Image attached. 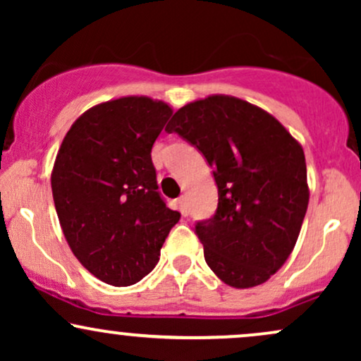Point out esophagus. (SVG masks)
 I'll list each match as a JSON object with an SVG mask.
<instances>
[{
	"label": "esophagus",
	"mask_w": 361,
	"mask_h": 361,
	"mask_svg": "<svg viewBox=\"0 0 361 361\" xmlns=\"http://www.w3.org/2000/svg\"><path fill=\"white\" fill-rule=\"evenodd\" d=\"M178 207H180V212L183 217L190 214V209H188V204H186V198L185 197H180L178 198Z\"/></svg>",
	"instance_id": "34e87169"
}]
</instances>
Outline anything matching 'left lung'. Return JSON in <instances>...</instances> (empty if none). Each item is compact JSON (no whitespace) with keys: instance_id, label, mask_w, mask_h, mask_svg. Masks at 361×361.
<instances>
[{"instance_id":"left-lung-1","label":"left lung","mask_w":361,"mask_h":361,"mask_svg":"<svg viewBox=\"0 0 361 361\" xmlns=\"http://www.w3.org/2000/svg\"><path fill=\"white\" fill-rule=\"evenodd\" d=\"M214 169L219 205L195 226L207 264L224 283H264L288 259L309 205L304 149L259 106L212 94L181 106L166 126Z\"/></svg>"}]
</instances>
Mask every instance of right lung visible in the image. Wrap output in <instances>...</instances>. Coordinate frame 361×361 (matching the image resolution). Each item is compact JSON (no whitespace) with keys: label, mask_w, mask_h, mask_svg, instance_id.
I'll return each instance as SVG.
<instances>
[{"label":"right lung","mask_w":361,"mask_h":361,"mask_svg":"<svg viewBox=\"0 0 361 361\" xmlns=\"http://www.w3.org/2000/svg\"><path fill=\"white\" fill-rule=\"evenodd\" d=\"M173 110L123 97L86 110L62 140L51 185L62 233L91 275L114 287L152 271L180 212L157 192L151 149Z\"/></svg>","instance_id":"add662e5"}]
</instances>
